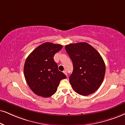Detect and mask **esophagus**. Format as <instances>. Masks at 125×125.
Masks as SVG:
<instances>
[{
    "instance_id": "34e87169",
    "label": "esophagus",
    "mask_w": 125,
    "mask_h": 125,
    "mask_svg": "<svg viewBox=\"0 0 125 125\" xmlns=\"http://www.w3.org/2000/svg\"><path fill=\"white\" fill-rule=\"evenodd\" d=\"M63 73H64V74L67 76V71H63Z\"/></svg>"
}]
</instances>
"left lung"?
Instances as JSON below:
<instances>
[{"mask_svg":"<svg viewBox=\"0 0 125 125\" xmlns=\"http://www.w3.org/2000/svg\"><path fill=\"white\" fill-rule=\"evenodd\" d=\"M73 63L70 82L75 92L88 95L99 88L104 80L105 65L102 57L93 46L86 42L65 46Z\"/></svg>","mask_w":125,"mask_h":125,"instance_id":"1","label":"left lung"}]
</instances>
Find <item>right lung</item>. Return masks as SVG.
Segmentation results:
<instances>
[{
	"label": "right lung",
	"mask_w": 125,
	"mask_h": 125,
	"mask_svg": "<svg viewBox=\"0 0 125 125\" xmlns=\"http://www.w3.org/2000/svg\"><path fill=\"white\" fill-rule=\"evenodd\" d=\"M62 48L59 44L46 42L35 49L26 59L24 72L32 92L39 96L49 97L54 94L61 80L66 75L58 70L54 55Z\"/></svg>",
	"instance_id": "add662e5"
}]
</instances>
